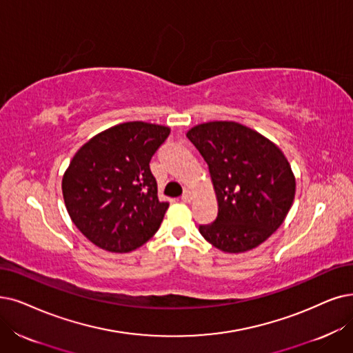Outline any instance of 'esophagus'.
<instances>
[{"instance_id": "34e87169", "label": "esophagus", "mask_w": 353, "mask_h": 353, "mask_svg": "<svg viewBox=\"0 0 353 353\" xmlns=\"http://www.w3.org/2000/svg\"><path fill=\"white\" fill-rule=\"evenodd\" d=\"M181 200L184 201V203H190L191 200H192V194H191V191H185L184 194H182V196H181Z\"/></svg>"}]
</instances>
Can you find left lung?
I'll return each mask as SVG.
<instances>
[{
  "mask_svg": "<svg viewBox=\"0 0 353 353\" xmlns=\"http://www.w3.org/2000/svg\"><path fill=\"white\" fill-rule=\"evenodd\" d=\"M187 137L208 165L219 213L199 230L207 242L228 253L265 242L287 217L294 201L291 166L272 142L234 121H210Z\"/></svg>",
  "mask_w": 353,
  "mask_h": 353,
  "instance_id": "1",
  "label": "left lung"
}]
</instances>
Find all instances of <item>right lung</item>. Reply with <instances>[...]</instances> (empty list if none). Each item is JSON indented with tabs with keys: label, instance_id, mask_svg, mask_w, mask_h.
<instances>
[{
	"label": "right lung",
	"instance_id": "1",
	"mask_svg": "<svg viewBox=\"0 0 353 353\" xmlns=\"http://www.w3.org/2000/svg\"><path fill=\"white\" fill-rule=\"evenodd\" d=\"M169 128L143 121L114 125L92 137L62 179L68 213L79 232L108 252H132L158 232L168 201L158 200L150 159Z\"/></svg>",
	"mask_w": 353,
	"mask_h": 353
}]
</instances>
